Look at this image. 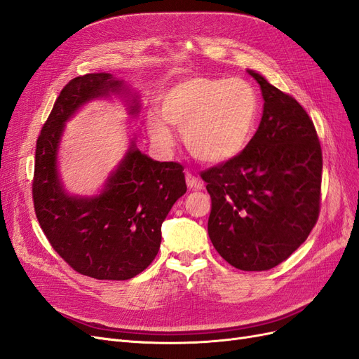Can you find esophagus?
Returning <instances> with one entry per match:
<instances>
[{
	"mask_svg": "<svg viewBox=\"0 0 359 359\" xmlns=\"http://www.w3.org/2000/svg\"><path fill=\"white\" fill-rule=\"evenodd\" d=\"M186 182H187V187L191 190L202 189V182L196 177L191 175V173H186Z\"/></svg>",
	"mask_w": 359,
	"mask_h": 359,
	"instance_id": "obj_1",
	"label": "esophagus"
}]
</instances>
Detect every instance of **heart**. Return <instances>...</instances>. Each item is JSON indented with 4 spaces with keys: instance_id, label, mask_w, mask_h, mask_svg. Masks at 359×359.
Wrapping results in <instances>:
<instances>
[{
    "instance_id": "obj_1",
    "label": "heart",
    "mask_w": 359,
    "mask_h": 359,
    "mask_svg": "<svg viewBox=\"0 0 359 359\" xmlns=\"http://www.w3.org/2000/svg\"><path fill=\"white\" fill-rule=\"evenodd\" d=\"M260 99L255 86L240 78L193 76L170 85L160 97V114L147 115V132L154 145L170 149L182 132L189 153L208 165L240 156L259 121Z\"/></svg>"
}]
</instances>
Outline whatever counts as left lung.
I'll list each match as a JSON object with an SVG mask.
<instances>
[{
	"mask_svg": "<svg viewBox=\"0 0 359 359\" xmlns=\"http://www.w3.org/2000/svg\"><path fill=\"white\" fill-rule=\"evenodd\" d=\"M264 114L243 153L202 172L212 208L208 235L232 266L266 271L307 240L319 217L322 149L313 121L262 74Z\"/></svg>",
	"mask_w": 359,
	"mask_h": 359,
	"instance_id": "obj_1",
	"label": "left lung"
}]
</instances>
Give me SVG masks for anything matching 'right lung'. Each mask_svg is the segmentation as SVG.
<instances>
[{
	"label": "right lung",
	"mask_w": 359,
	"mask_h": 359,
	"mask_svg": "<svg viewBox=\"0 0 359 359\" xmlns=\"http://www.w3.org/2000/svg\"><path fill=\"white\" fill-rule=\"evenodd\" d=\"M112 97L130 116L139 115V94L111 73L79 76L64 86L37 139L32 199L50 245L74 271L97 280H128L157 256L161 223L187 186L180 163L140 153L132 135L99 191H67L58 161L66 124L83 106Z\"/></svg>",
	"instance_id": "right-lung-1"
}]
</instances>
